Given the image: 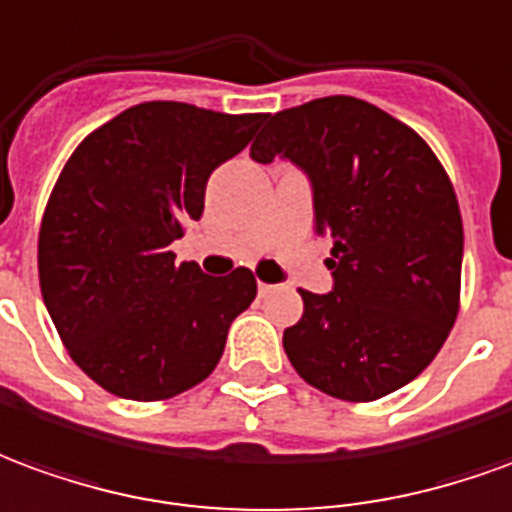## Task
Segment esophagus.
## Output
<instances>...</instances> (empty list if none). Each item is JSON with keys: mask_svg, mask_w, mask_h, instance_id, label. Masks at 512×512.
Returning <instances> with one entry per match:
<instances>
[{"mask_svg": "<svg viewBox=\"0 0 512 512\" xmlns=\"http://www.w3.org/2000/svg\"><path fill=\"white\" fill-rule=\"evenodd\" d=\"M275 289H278V286H275V284H264V281H259V295H262V297L273 295Z\"/></svg>", "mask_w": 512, "mask_h": 512, "instance_id": "obj_1", "label": "esophagus"}]
</instances>
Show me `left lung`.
<instances>
[{"label": "left lung", "mask_w": 512, "mask_h": 512, "mask_svg": "<svg viewBox=\"0 0 512 512\" xmlns=\"http://www.w3.org/2000/svg\"><path fill=\"white\" fill-rule=\"evenodd\" d=\"M256 162H295L333 239V292L300 289L284 331L297 375L336 400L402 389L438 355L460 308L463 220L447 170L419 134L353 96L267 115Z\"/></svg>", "instance_id": "left-lung-1"}]
</instances>
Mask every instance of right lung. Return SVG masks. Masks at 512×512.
<instances>
[{
	"instance_id": "right-lung-1",
	"label": "right lung",
	"mask_w": 512,
	"mask_h": 512,
	"mask_svg": "<svg viewBox=\"0 0 512 512\" xmlns=\"http://www.w3.org/2000/svg\"><path fill=\"white\" fill-rule=\"evenodd\" d=\"M262 118L146 101L65 162L38 234L41 295L74 364L115 397L157 402L198 386L253 303L248 267L212 278L176 264L170 242L204 215L212 170Z\"/></svg>"
}]
</instances>
